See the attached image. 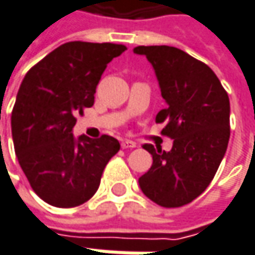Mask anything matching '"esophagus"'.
<instances>
[{
  "label": "esophagus",
  "mask_w": 255,
  "mask_h": 255,
  "mask_svg": "<svg viewBox=\"0 0 255 255\" xmlns=\"http://www.w3.org/2000/svg\"><path fill=\"white\" fill-rule=\"evenodd\" d=\"M136 147V143L132 140H123L122 142V149H133Z\"/></svg>",
  "instance_id": "obj_1"
}]
</instances>
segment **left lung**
Returning a JSON list of instances; mask_svg holds the SVG:
<instances>
[{
	"label": "left lung",
	"mask_w": 255,
	"mask_h": 255,
	"mask_svg": "<svg viewBox=\"0 0 255 255\" xmlns=\"http://www.w3.org/2000/svg\"><path fill=\"white\" fill-rule=\"evenodd\" d=\"M153 65L167 108L156 115L170 152L143 144L152 167L139 179L146 197L174 209L197 199L210 184L230 139V101L219 78L204 62L167 45L136 46Z\"/></svg>",
	"instance_id": "1"
}]
</instances>
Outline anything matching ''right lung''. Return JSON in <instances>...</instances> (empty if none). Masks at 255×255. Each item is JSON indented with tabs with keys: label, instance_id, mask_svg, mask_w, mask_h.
<instances>
[{
	"label": "right lung",
	"instance_id": "1",
	"mask_svg": "<svg viewBox=\"0 0 255 255\" xmlns=\"http://www.w3.org/2000/svg\"><path fill=\"white\" fill-rule=\"evenodd\" d=\"M125 49L111 42H66L34 65L19 86L11 115L15 153L32 190L51 206L69 209L89 200L121 149L108 134L75 140L72 129L95 102L108 64Z\"/></svg>",
	"mask_w": 255,
	"mask_h": 255
}]
</instances>
